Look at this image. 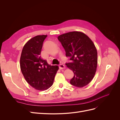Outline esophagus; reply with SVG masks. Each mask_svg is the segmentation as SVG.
Segmentation results:
<instances>
[{"mask_svg":"<svg viewBox=\"0 0 120 120\" xmlns=\"http://www.w3.org/2000/svg\"><path fill=\"white\" fill-rule=\"evenodd\" d=\"M65 68H66V67H65V66L63 64H60L59 65V68H60V70H62V69H64Z\"/></svg>","mask_w":120,"mask_h":120,"instance_id":"1","label":"esophagus"}]
</instances>
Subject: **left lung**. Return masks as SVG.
Segmentation results:
<instances>
[{"instance_id":"left-lung-1","label":"left lung","mask_w":120,"mask_h":120,"mask_svg":"<svg viewBox=\"0 0 120 120\" xmlns=\"http://www.w3.org/2000/svg\"><path fill=\"white\" fill-rule=\"evenodd\" d=\"M71 62L66 63L74 72L71 84L82 88L92 81L96 74L98 64L97 50L88 36L79 31L69 32L57 38Z\"/></svg>"}]
</instances>
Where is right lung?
I'll return each mask as SVG.
<instances>
[{
    "label": "right lung",
    "mask_w": 120,
    "mask_h": 120,
    "mask_svg": "<svg viewBox=\"0 0 120 120\" xmlns=\"http://www.w3.org/2000/svg\"><path fill=\"white\" fill-rule=\"evenodd\" d=\"M46 37L47 35H37L29 40L23 46L20 59V69L25 80L39 90H46L52 85L59 70L57 66H50L40 56Z\"/></svg>",
    "instance_id": "obj_1"
}]
</instances>
